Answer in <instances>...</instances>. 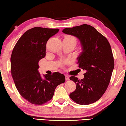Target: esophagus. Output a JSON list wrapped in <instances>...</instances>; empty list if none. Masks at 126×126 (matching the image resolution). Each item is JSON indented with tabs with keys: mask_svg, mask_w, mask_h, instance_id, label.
<instances>
[{
	"mask_svg": "<svg viewBox=\"0 0 126 126\" xmlns=\"http://www.w3.org/2000/svg\"><path fill=\"white\" fill-rule=\"evenodd\" d=\"M65 79L66 80H69V77L67 75H65Z\"/></svg>",
	"mask_w": 126,
	"mask_h": 126,
	"instance_id": "esophagus-1",
	"label": "esophagus"
}]
</instances>
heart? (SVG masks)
<instances>
[{"instance_id": "obj_1", "label": "heart", "mask_w": 126, "mask_h": 126, "mask_svg": "<svg viewBox=\"0 0 126 126\" xmlns=\"http://www.w3.org/2000/svg\"><path fill=\"white\" fill-rule=\"evenodd\" d=\"M63 40H74V41L76 42V39H75V38L74 37V36H70V35L66 36L65 38L63 39Z\"/></svg>"}]
</instances>
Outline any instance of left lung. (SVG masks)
Returning a JSON list of instances; mask_svg holds the SVG:
<instances>
[{"label": "left lung", "mask_w": 126, "mask_h": 126, "mask_svg": "<svg viewBox=\"0 0 126 126\" xmlns=\"http://www.w3.org/2000/svg\"><path fill=\"white\" fill-rule=\"evenodd\" d=\"M63 33L74 36L80 41L82 51L77 57L79 67L86 71L84 78L74 76L70 79L76 89L70 97L80 105H89L101 97L109 85L114 67L110 45L105 36L89 25L65 28Z\"/></svg>", "instance_id": "1"}]
</instances>
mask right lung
Segmentation results:
<instances>
[{
    "label": "right lung",
    "mask_w": 126,
    "mask_h": 126,
    "mask_svg": "<svg viewBox=\"0 0 126 126\" xmlns=\"http://www.w3.org/2000/svg\"><path fill=\"white\" fill-rule=\"evenodd\" d=\"M59 29L35 27L21 36L11 57L12 76L20 94L30 103L42 105L52 99L57 86L65 82V75L55 72L42 78L38 63L46 56L48 40Z\"/></svg>",
    "instance_id": "obj_1"
}]
</instances>
